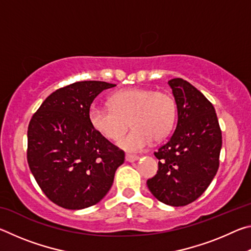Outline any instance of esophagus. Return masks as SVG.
I'll return each instance as SVG.
<instances>
[{
  "label": "esophagus",
  "mask_w": 251,
  "mask_h": 251,
  "mask_svg": "<svg viewBox=\"0 0 251 251\" xmlns=\"http://www.w3.org/2000/svg\"><path fill=\"white\" fill-rule=\"evenodd\" d=\"M125 159H126L127 161H135V160L139 159V156H137V155H131V154H126Z\"/></svg>",
  "instance_id": "1"
}]
</instances>
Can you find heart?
Returning <instances> with one entry per match:
<instances>
[{
    "label": "heart",
    "mask_w": 251,
    "mask_h": 251,
    "mask_svg": "<svg viewBox=\"0 0 251 251\" xmlns=\"http://www.w3.org/2000/svg\"><path fill=\"white\" fill-rule=\"evenodd\" d=\"M109 107L92 105L88 120L93 128L109 141H120L126 151H138L150 142H160L172 133L177 118V103L167 92L147 88L120 91L109 97Z\"/></svg>",
    "instance_id": "1"
}]
</instances>
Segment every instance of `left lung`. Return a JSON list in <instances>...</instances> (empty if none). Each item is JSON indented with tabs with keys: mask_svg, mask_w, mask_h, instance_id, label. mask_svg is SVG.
<instances>
[{
	"mask_svg": "<svg viewBox=\"0 0 251 251\" xmlns=\"http://www.w3.org/2000/svg\"><path fill=\"white\" fill-rule=\"evenodd\" d=\"M178 122L169 141L154 152L158 171L148 189L169 206H186L203 194L219 167L222 129L212 104L182 78L168 80Z\"/></svg>",
	"mask_w": 251,
	"mask_h": 251,
	"instance_id": "obj_1",
	"label": "left lung"
}]
</instances>
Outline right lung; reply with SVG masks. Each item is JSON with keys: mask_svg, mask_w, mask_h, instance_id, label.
I'll return each instance as SVG.
<instances>
[{"mask_svg": "<svg viewBox=\"0 0 251 251\" xmlns=\"http://www.w3.org/2000/svg\"><path fill=\"white\" fill-rule=\"evenodd\" d=\"M83 80L61 87L29 121L27 163L50 201L66 209L96 205L113 185L125 152L93 128L88 112L95 97L114 87Z\"/></svg>", "mask_w": 251, "mask_h": 251, "instance_id": "1", "label": "right lung"}]
</instances>
